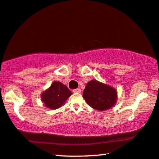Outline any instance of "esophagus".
Listing matches in <instances>:
<instances>
[{"mask_svg": "<svg viewBox=\"0 0 159 159\" xmlns=\"http://www.w3.org/2000/svg\"><path fill=\"white\" fill-rule=\"evenodd\" d=\"M81 90L80 89H75L73 90V92L74 93H81Z\"/></svg>", "mask_w": 159, "mask_h": 159, "instance_id": "esophagus-1", "label": "esophagus"}]
</instances>
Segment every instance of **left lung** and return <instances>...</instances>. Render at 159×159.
<instances>
[{
	"label": "left lung",
	"mask_w": 159,
	"mask_h": 159,
	"mask_svg": "<svg viewBox=\"0 0 159 159\" xmlns=\"http://www.w3.org/2000/svg\"><path fill=\"white\" fill-rule=\"evenodd\" d=\"M117 94V91L113 86L92 80L86 84L83 98L92 108L103 111L112 108L116 104Z\"/></svg>",
	"instance_id": "8db88e82"
}]
</instances>
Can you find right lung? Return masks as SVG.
I'll return each mask as SVG.
<instances>
[{"mask_svg":"<svg viewBox=\"0 0 159 159\" xmlns=\"http://www.w3.org/2000/svg\"><path fill=\"white\" fill-rule=\"evenodd\" d=\"M72 94L66 85L60 81H54L50 87L41 93V99L46 107L56 110L62 107Z\"/></svg>","mask_w":159,"mask_h":159,"instance_id":"obj_1","label":"right lung"}]
</instances>
